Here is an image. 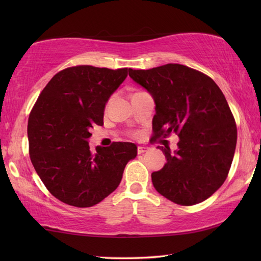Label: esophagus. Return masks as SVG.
Masks as SVG:
<instances>
[{
    "label": "esophagus",
    "mask_w": 261,
    "mask_h": 261,
    "mask_svg": "<svg viewBox=\"0 0 261 261\" xmlns=\"http://www.w3.org/2000/svg\"><path fill=\"white\" fill-rule=\"evenodd\" d=\"M148 150H149L148 147H141V146H139V147H138V149H137V151H138V153H139V154L146 152Z\"/></svg>",
    "instance_id": "34e87169"
}]
</instances>
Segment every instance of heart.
I'll return each mask as SVG.
<instances>
[{
    "instance_id": "1",
    "label": "heart",
    "mask_w": 261,
    "mask_h": 261,
    "mask_svg": "<svg viewBox=\"0 0 261 261\" xmlns=\"http://www.w3.org/2000/svg\"><path fill=\"white\" fill-rule=\"evenodd\" d=\"M138 135H139V134H138L137 131H132V132H130V136H131V137H138Z\"/></svg>"
}]
</instances>
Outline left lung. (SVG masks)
I'll use <instances>...</instances> for the list:
<instances>
[{
	"mask_svg": "<svg viewBox=\"0 0 261 261\" xmlns=\"http://www.w3.org/2000/svg\"><path fill=\"white\" fill-rule=\"evenodd\" d=\"M129 76L151 94L156 103L154 140L179 137L178 150L162 147L167 163L153 171V187L176 204L201 203L222 186L237 145V125L215 82L179 64L151 69H129Z\"/></svg>",
	"mask_w": 261,
	"mask_h": 261,
	"instance_id": "obj_1",
	"label": "left lung"
}]
</instances>
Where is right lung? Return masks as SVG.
<instances>
[{"instance_id": "1", "label": "right lung", "mask_w": 261, "mask_h": 261, "mask_svg": "<svg viewBox=\"0 0 261 261\" xmlns=\"http://www.w3.org/2000/svg\"><path fill=\"white\" fill-rule=\"evenodd\" d=\"M129 69L90 65L63 69L33 105L28 120L31 163L47 190L63 203L90 207L103 201L137 156L131 142L96 147L95 152L87 142L91 127L103 124L105 104Z\"/></svg>"}]
</instances>
